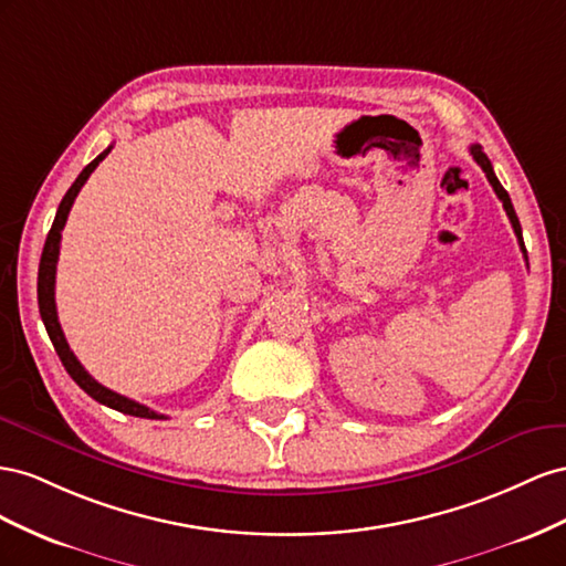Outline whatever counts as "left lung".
Returning <instances> with one entry per match:
<instances>
[{
  "label": "left lung",
  "instance_id": "1",
  "mask_svg": "<svg viewBox=\"0 0 566 566\" xmlns=\"http://www.w3.org/2000/svg\"><path fill=\"white\" fill-rule=\"evenodd\" d=\"M470 154L474 156V160H476V164L481 166V170L486 172V177H489V182H491L493 191L497 193V199L503 201V208H505V213H507V218H510V222H512V230H514V234H516V241H520V249H522V253H524V261L528 263L526 247H524V237H522V224H520V218H516V213H514V206H512V201H510V193L503 189V185L497 182V177H495V172H493L491 160H489V156H486V154H483V149L479 147V144H472V147H470Z\"/></svg>",
  "mask_w": 566,
  "mask_h": 566
}]
</instances>
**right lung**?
Segmentation results:
<instances>
[{
  "label": "right lung",
  "instance_id": "1",
  "mask_svg": "<svg viewBox=\"0 0 566 566\" xmlns=\"http://www.w3.org/2000/svg\"><path fill=\"white\" fill-rule=\"evenodd\" d=\"M111 147L106 151H102L99 156H96L92 164L77 175V180L71 185V189L66 191V197L61 199L59 203V211H56V218H54V224L50 234H46V241H44V249H42V258H40V272H38V303H40V315H42V322L46 327V334H50L52 344H54V350L59 353V358L63 363V367H66V373L71 375V379L83 389L87 396H92L96 402H102V406L106 408H113L118 410L123 415H133V417H144V419H166L164 415L154 412L151 408L142 406V402H135L130 398H125L116 391L106 389V386H102L99 381H96L87 369L80 365V360L73 355L66 336H63V329L59 325V315H56V301H54V284H56V261H59V249H61V230L63 224H66L69 220V213H71V206L77 197V191L83 189V185L87 182V177L94 172V168L102 164V160L108 156Z\"/></svg>",
  "mask_w": 566,
  "mask_h": 566
}]
</instances>
